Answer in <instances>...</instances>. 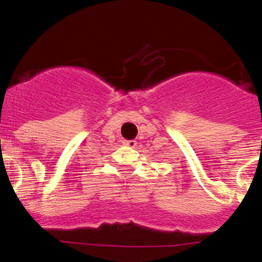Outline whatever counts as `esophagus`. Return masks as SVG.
Segmentation results:
<instances>
[{
	"label": "esophagus",
	"mask_w": 262,
	"mask_h": 262,
	"mask_svg": "<svg viewBox=\"0 0 262 262\" xmlns=\"http://www.w3.org/2000/svg\"><path fill=\"white\" fill-rule=\"evenodd\" d=\"M123 144H124V145H127V147H129V148H135L136 147V141L135 140H124Z\"/></svg>",
	"instance_id": "esophagus-1"
}]
</instances>
